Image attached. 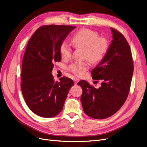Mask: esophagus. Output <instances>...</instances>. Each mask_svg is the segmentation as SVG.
I'll return each mask as SVG.
<instances>
[{
	"label": "esophagus",
	"mask_w": 147,
	"mask_h": 147,
	"mask_svg": "<svg viewBox=\"0 0 147 147\" xmlns=\"http://www.w3.org/2000/svg\"><path fill=\"white\" fill-rule=\"evenodd\" d=\"M80 81V79L77 78H74V82L75 84H77V83Z\"/></svg>",
	"instance_id": "obj_1"
}]
</instances>
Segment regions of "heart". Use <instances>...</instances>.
<instances>
[{"label":"heart","mask_w":147,"mask_h":147,"mask_svg":"<svg viewBox=\"0 0 147 147\" xmlns=\"http://www.w3.org/2000/svg\"><path fill=\"white\" fill-rule=\"evenodd\" d=\"M73 45L77 48L84 50V57L91 63L99 62L107 51L109 42L105 38L99 37V34L94 30L88 29L80 30L72 38ZM72 49L66 42H63L60 46V53L62 58L69 59L71 56ZM89 68L88 61L83 63H75L70 64L69 70L77 75H82Z\"/></svg>","instance_id":"obj_1"}]
</instances>
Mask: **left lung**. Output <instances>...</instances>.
Returning <instances> with one entry per match:
<instances>
[{"mask_svg": "<svg viewBox=\"0 0 147 147\" xmlns=\"http://www.w3.org/2000/svg\"><path fill=\"white\" fill-rule=\"evenodd\" d=\"M113 40L100 63L91 71L92 78L102 80L95 88L86 81L78 83L82 88L83 111L95 119L112 116L125 102L130 90L134 67L129 45L123 35L110 28Z\"/></svg>", "mask_w": 147, "mask_h": 147, "instance_id": "1", "label": "left lung"}]
</instances>
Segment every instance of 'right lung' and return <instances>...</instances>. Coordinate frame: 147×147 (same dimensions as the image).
Here are the masks:
<instances>
[{"label":"right lung","instance_id":"add662e5","mask_svg":"<svg viewBox=\"0 0 147 147\" xmlns=\"http://www.w3.org/2000/svg\"><path fill=\"white\" fill-rule=\"evenodd\" d=\"M75 26H43L32 35L23 57L21 91L26 104L40 117L51 118L63 110L74 83L67 77L55 82L51 74L55 62H60V46Z\"/></svg>","mask_w":147,"mask_h":147}]
</instances>
